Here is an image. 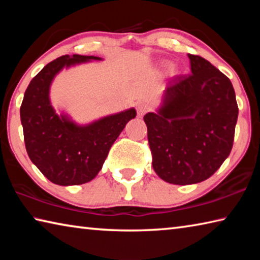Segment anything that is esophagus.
<instances>
[{
  "label": "esophagus",
  "instance_id": "34e87169",
  "mask_svg": "<svg viewBox=\"0 0 260 260\" xmlns=\"http://www.w3.org/2000/svg\"><path fill=\"white\" fill-rule=\"evenodd\" d=\"M136 110H138L139 116L142 117L144 113L149 111V105L146 102H139L136 105Z\"/></svg>",
  "mask_w": 260,
  "mask_h": 260
}]
</instances>
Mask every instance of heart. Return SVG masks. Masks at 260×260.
Instances as JSON below:
<instances>
[{"label":"heart","instance_id":"1","mask_svg":"<svg viewBox=\"0 0 260 260\" xmlns=\"http://www.w3.org/2000/svg\"><path fill=\"white\" fill-rule=\"evenodd\" d=\"M170 67H171V65H169V68H170Z\"/></svg>","mask_w":260,"mask_h":260}]
</instances>
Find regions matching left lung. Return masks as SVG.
Segmentation results:
<instances>
[{
    "label": "left lung",
    "mask_w": 260,
    "mask_h": 260,
    "mask_svg": "<svg viewBox=\"0 0 260 260\" xmlns=\"http://www.w3.org/2000/svg\"><path fill=\"white\" fill-rule=\"evenodd\" d=\"M191 74L169 81L156 112L143 117L158 177L173 184L209 179L230 156L239 116L230 79L200 56Z\"/></svg>",
    "instance_id": "1"
}]
</instances>
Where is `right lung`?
<instances>
[{
  "label": "right lung",
  "instance_id": "right-lung-1",
  "mask_svg": "<svg viewBox=\"0 0 260 260\" xmlns=\"http://www.w3.org/2000/svg\"><path fill=\"white\" fill-rule=\"evenodd\" d=\"M93 60L103 58L65 55L50 61L29 82L20 107L29 159L48 180L59 186L91 181L102 169L114 141L136 116V110L129 108L79 124L63 110L56 111L51 104L50 87L57 74Z\"/></svg>",
  "mask_w": 260,
  "mask_h": 260
}]
</instances>
